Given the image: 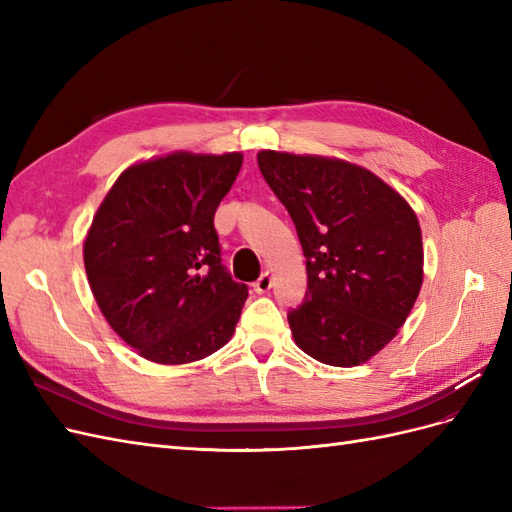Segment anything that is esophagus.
Here are the masks:
<instances>
[{
	"label": "esophagus",
	"mask_w": 512,
	"mask_h": 512,
	"mask_svg": "<svg viewBox=\"0 0 512 512\" xmlns=\"http://www.w3.org/2000/svg\"><path fill=\"white\" fill-rule=\"evenodd\" d=\"M271 286H273V273H271V271H265V273H262V275L258 277V280L254 282V292L265 294V292L271 290Z\"/></svg>",
	"instance_id": "1"
}]
</instances>
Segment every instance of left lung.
<instances>
[{
	"mask_svg": "<svg viewBox=\"0 0 512 512\" xmlns=\"http://www.w3.org/2000/svg\"><path fill=\"white\" fill-rule=\"evenodd\" d=\"M260 173L297 228L305 301L290 331L312 359L354 367L397 335L423 284V237L406 198L346 160L265 149Z\"/></svg>",
	"mask_w": 512,
	"mask_h": 512,
	"instance_id": "8db88e82",
	"label": "left lung"
}]
</instances>
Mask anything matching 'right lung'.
<instances>
[{
  "mask_svg": "<svg viewBox=\"0 0 512 512\" xmlns=\"http://www.w3.org/2000/svg\"><path fill=\"white\" fill-rule=\"evenodd\" d=\"M241 164L237 151H175L132 164L94 215L83 245L91 292L147 361H200L235 333L247 286L222 265L213 215Z\"/></svg>",
  "mask_w": 512,
  "mask_h": 512,
  "instance_id": "add662e5",
  "label": "right lung"
}]
</instances>
